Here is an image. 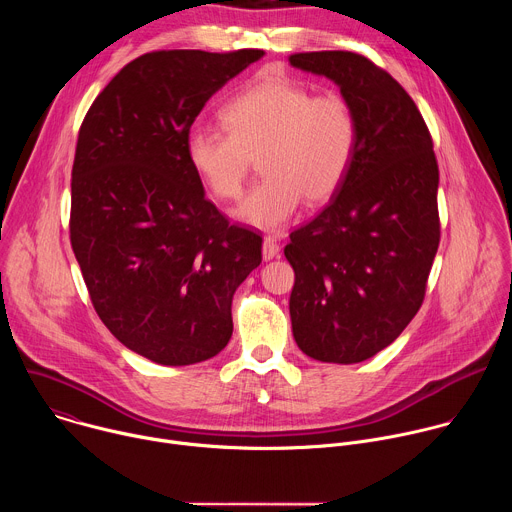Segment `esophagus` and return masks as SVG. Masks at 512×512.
Wrapping results in <instances>:
<instances>
[{
	"label": "esophagus",
	"mask_w": 512,
	"mask_h": 512,
	"mask_svg": "<svg viewBox=\"0 0 512 512\" xmlns=\"http://www.w3.org/2000/svg\"><path fill=\"white\" fill-rule=\"evenodd\" d=\"M261 253H263V259H265V261H271V259L279 257V245H277V241H275L273 237H265V239H263V249H261Z\"/></svg>",
	"instance_id": "obj_1"
}]
</instances>
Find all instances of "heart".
Returning a JSON list of instances; mask_svg holds the SVG:
<instances>
[{"mask_svg":"<svg viewBox=\"0 0 512 512\" xmlns=\"http://www.w3.org/2000/svg\"><path fill=\"white\" fill-rule=\"evenodd\" d=\"M223 129H192L186 158L204 186L221 200L241 194L251 156L263 178L235 210L239 223L279 231L302 198L324 202L336 194L354 162L358 123L336 93L314 95L285 77L253 83L221 109Z\"/></svg>","mask_w":512,"mask_h":512,"instance_id":"b5f03b06","label":"heart"}]
</instances>
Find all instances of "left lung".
Masks as SVG:
<instances>
[{
	"instance_id": "left-lung-1",
	"label": "left lung",
	"mask_w": 512,
	"mask_h": 512,
	"mask_svg": "<svg viewBox=\"0 0 512 512\" xmlns=\"http://www.w3.org/2000/svg\"><path fill=\"white\" fill-rule=\"evenodd\" d=\"M289 64L338 85L358 123L346 180L283 249L300 350L354 364L387 348L421 308L440 245V172L417 105L389 72L342 50L291 54Z\"/></svg>"
}]
</instances>
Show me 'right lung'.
I'll return each instance as SVG.
<instances>
[{
  "label": "right lung",
  "instance_id": "add662e5",
  "mask_svg": "<svg viewBox=\"0 0 512 512\" xmlns=\"http://www.w3.org/2000/svg\"><path fill=\"white\" fill-rule=\"evenodd\" d=\"M263 50H160L123 66L91 105L70 184V243L95 312L166 367L221 352L233 296L263 239L206 200L186 137L206 101Z\"/></svg>",
  "mask_w": 512,
  "mask_h": 512
}]
</instances>
